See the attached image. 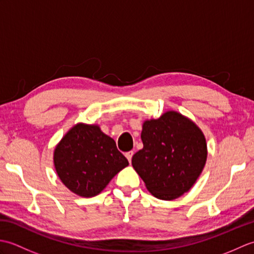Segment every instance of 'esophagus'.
Wrapping results in <instances>:
<instances>
[{
  "label": "esophagus",
  "instance_id": "obj_1",
  "mask_svg": "<svg viewBox=\"0 0 254 254\" xmlns=\"http://www.w3.org/2000/svg\"><path fill=\"white\" fill-rule=\"evenodd\" d=\"M126 157L127 158L128 163H131V161H132V157H133V152H127V153L126 154Z\"/></svg>",
  "mask_w": 254,
  "mask_h": 254
}]
</instances>
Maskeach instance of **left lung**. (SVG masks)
I'll return each instance as SVG.
<instances>
[{
  "instance_id": "1",
  "label": "left lung",
  "mask_w": 254,
  "mask_h": 254,
  "mask_svg": "<svg viewBox=\"0 0 254 254\" xmlns=\"http://www.w3.org/2000/svg\"><path fill=\"white\" fill-rule=\"evenodd\" d=\"M143 148L132 166L154 196L165 201L188 192L206 163V141L195 123L175 111L145 121Z\"/></svg>"
}]
</instances>
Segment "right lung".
<instances>
[{
  "instance_id": "add662e5",
  "label": "right lung",
  "mask_w": 254,
  "mask_h": 254,
  "mask_svg": "<svg viewBox=\"0 0 254 254\" xmlns=\"http://www.w3.org/2000/svg\"><path fill=\"white\" fill-rule=\"evenodd\" d=\"M128 165L116 142L98 126L78 123L55 150V166L61 181L79 196L99 194L119 171Z\"/></svg>"
}]
</instances>
